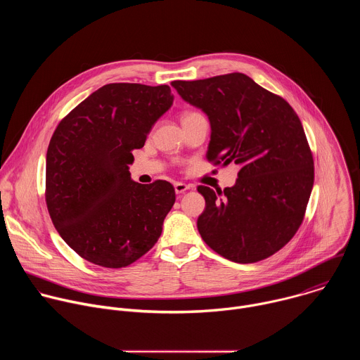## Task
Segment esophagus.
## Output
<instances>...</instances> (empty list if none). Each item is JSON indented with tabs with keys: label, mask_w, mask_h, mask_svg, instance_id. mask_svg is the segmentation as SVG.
<instances>
[{
	"label": "esophagus",
	"mask_w": 360,
	"mask_h": 360,
	"mask_svg": "<svg viewBox=\"0 0 360 360\" xmlns=\"http://www.w3.org/2000/svg\"><path fill=\"white\" fill-rule=\"evenodd\" d=\"M174 186H175V192H176V195H181V193L186 192L188 189H191V186H189V185H186V184H184V182H176Z\"/></svg>",
	"instance_id": "obj_1"
}]
</instances>
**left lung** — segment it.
<instances>
[{"label": "left lung", "mask_w": 360, "mask_h": 360, "mask_svg": "<svg viewBox=\"0 0 360 360\" xmlns=\"http://www.w3.org/2000/svg\"><path fill=\"white\" fill-rule=\"evenodd\" d=\"M172 86L210 118L208 161L240 167L232 188L198 186L207 202L198 218L202 239L232 262L269 258L297 232L314 188V155L297 114L240 72Z\"/></svg>", "instance_id": "1"}]
</instances>
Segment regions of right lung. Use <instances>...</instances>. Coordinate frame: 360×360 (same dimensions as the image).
Here are the masks:
<instances>
[{
	"label": "right lung",
	"instance_id": "right-lung-1",
	"mask_svg": "<svg viewBox=\"0 0 360 360\" xmlns=\"http://www.w3.org/2000/svg\"><path fill=\"white\" fill-rule=\"evenodd\" d=\"M172 101L168 85L107 84L65 115L51 136L46 208L61 238L85 261L125 268L161 236L175 189L161 179L134 182L128 165Z\"/></svg>",
	"mask_w": 360,
	"mask_h": 360
}]
</instances>
